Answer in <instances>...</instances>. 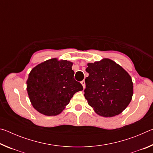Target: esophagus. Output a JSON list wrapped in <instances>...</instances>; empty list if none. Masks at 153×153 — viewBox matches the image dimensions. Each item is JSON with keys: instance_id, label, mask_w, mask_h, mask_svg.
Segmentation results:
<instances>
[{"instance_id": "obj_1", "label": "esophagus", "mask_w": 153, "mask_h": 153, "mask_svg": "<svg viewBox=\"0 0 153 153\" xmlns=\"http://www.w3.org/2000/svg\"><path fill=\"white\" fill-rule=\"evenodd\" d=\"M81 84H82V85L83 86V88H85V87H86V84H85V81H84V80H83V81L81 82Z\"/></svg>"}]
</instances>
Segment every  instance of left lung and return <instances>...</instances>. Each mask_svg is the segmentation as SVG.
I'll use <instances>...</instances> for the list:
<instances>
[{
	"label": "left lung",
	"instance_id": "1",
	"mask_svg": "<svg viewBox=\"0 0 153 153\" xmlns=\"http://www.w3.org/2000/svg\"><path fill=\"white\" fill-rule=\"evenodd\" d=\"M84 97L98 115L111 117L128 107L133 96V83L125 69L109 59L88 63Z\"/></svg>",
	"mask_w": 153,
	"mask_h": 153
}]
</instances>
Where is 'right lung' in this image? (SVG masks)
Returning <instances> with one entry per match:
<instances>
[{
    "label": "right lung",
    "mask_w": 153,
    "mask_h": 153,
    "mask_svg": "<svg viewBox=\"0 0 153 153\" xmlns=\"http://www.w3.org/2000/svg\"><path fill=\"white\" fill-rule=\"evenodd\" d=\"M73 63L54 58L32 69L27 80V91L32 106L47 116L61 113L75 93L83 90L74 78Z\"/></svg>",
    "instance_id": "right-lung-1"
}]
</instances>
